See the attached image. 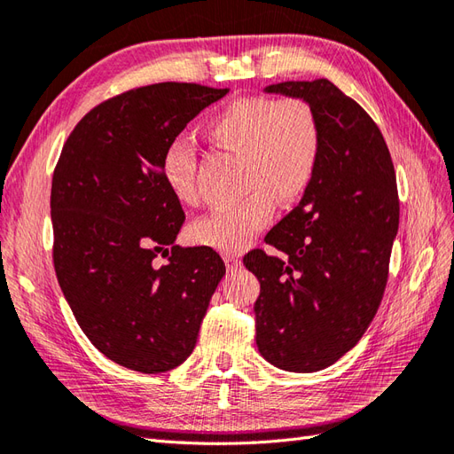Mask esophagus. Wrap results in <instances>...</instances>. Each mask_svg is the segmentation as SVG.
Here are the masks:
<instances>
[{"mask_svg":"<svg viewBox=\"0 0 454 454\" xmlns=\"http://www.w3.org/2000/svg\"><path fill=\"white\" fill-rule=\"evenodd\" d=\"M225 264H227V270H229V271H235V270L240 268V260H239V256L227 254V256H225Z\"/></svg>","mask_w":454,"mask_h":454,"instance_id":"1","label":"esophagus"}]
</instances>
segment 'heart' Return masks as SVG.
<instances>
[{
	"mask_svg": "<svg viewBox=\"0 0 454 454\" xmlns=\"http://www.w3.org/2000/svg\"><path fill=\"white\" fill-rule=\"evenodd\" d=\"M204 132L217 147L243 155V190L248 196L198 219L190 237L198 245L235 254L268 225L276 200L294 204L315 183L322 157L320 120L301 97L254 95L219 106ZM159 167L175 200H196V151L184 139L167 144Z\"/></svg>",
	"mask_w": 454,
	"mask_h": 454,
	"instance_id": "obj_1",
	"label": "heart"
}]
</instances>
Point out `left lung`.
<instances>
[{
  "label": "left lung",
  "mask_w": 454,
  "mask_h": 454,
  "mask_svg": "<svg viewBox=\"0 0 454 454\" xmlns=\"http://www.w3.org/2000/svg\"><path fill=\"white\" fill-rule=\"evenodd\" d=\"M266 90L309 100L322 157L299 206L266 235L281 256L243 258L260 281L256 346L271 365L312 372L348 354L377 315L400 219L396 173L375 120L328 79Z\"/></svg>",
  "instance_id": "left-lung-1"
}]
</instances>
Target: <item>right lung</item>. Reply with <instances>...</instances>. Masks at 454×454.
Masks as SVG:
<instances>
[{"label":"right lung","mask_w":454,"mask_h":454,"mask_svg":"<svg viewBox=\"0 0 454 454\" xmlns=\"http://www.w3.org/2000/svg\"><path fill=\"white\" fill-rule=\"evenodd\" d=\"M227 93L176 82L124 90L79 120L54 168L58 284L90 344L132 371L184 364L225 274L214 248L173 245L184 211L159 160L190 120ZM157 254L167 265L154 264Z\"/></svg>","instance_id":"right-lung-1"}]
</instances>
